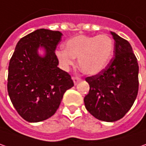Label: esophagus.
I'll list each match as a JSON object with an SVG mask.
<instances>
[{
  "mask_svg": "<svg viewBox=\"0 0 146 146\" xmlns=\"http://www.w3.org/2000/svg\"><path fill=\"white\" fill-rule=\"evenodd\" d=\"M73 82H74V85H77L78 82H79L81 81V78H78V77H74V78H73Z\"/></svg>",
  "mask_w": 146,
  "mask_h": 146,
  "instance_id": "34e87169",
  "label": "esophagus"
}]
</instances>
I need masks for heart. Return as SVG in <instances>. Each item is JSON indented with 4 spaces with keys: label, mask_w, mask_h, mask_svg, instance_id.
Instances as JSON below:
<instances>
[{
    "label": "heart",
    "mask_w": 146,
    "mask_h": 146,
    "mask_svg": "<svg viewBox=\"0 0 146 146\" xmlns=\"http://www.w3.org/2000/svg\"><path fill=\"white\" fill-rule=\"evenodd\" d=\"M115 43L108 35L94 36L78 35L68 39L64 50H58L56 56L60 66L68 69L78 59L80 71L86 75L93 76L102 72L112 57Z\"/></svg>",
    "instance_id": "1"
}]
</instances>
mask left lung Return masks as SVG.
<instances>
[{"mask_svg":"<svg viewBox=\"0 0 146 146\" xmlns=\"http://www.w3.org/2000/svg\"><path fill=\"white\" fill-rule=\"evenodd\" d=\"M114 56L98 74L88 77L90 91L84 98L86 110L99 120L115 122L123 118L137 96L139 66L130 43L111 31Z\"/></svg>","mask_w":146,"mask_h":146,"instance_id":"8db88e82","label":"left lung"}]
</instances>
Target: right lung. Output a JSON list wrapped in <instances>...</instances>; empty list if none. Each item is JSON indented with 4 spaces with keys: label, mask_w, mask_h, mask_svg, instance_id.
I'll use <instances>...</instances> for the list:
<instances>
[{
    "label": "right lung",
    "mask_w": 146,
    "mask_h": 146,
    "mask_svg": "<svg viewBox=\"0 0 146 146\" xmlns=\"http://www.w3.org/2000/svg\"><path fill=\"white\" fill-rule=\"evenodd\" d=\"M63 35L39 29L17 43L9 64L7 89L18 113L36 123L52 116L65 91L73 86L70 75L58 68L55 50ZM42 48L44 55L38 54Z\"/></svg>",
    "instance_id": "1"
}]
</instances>
